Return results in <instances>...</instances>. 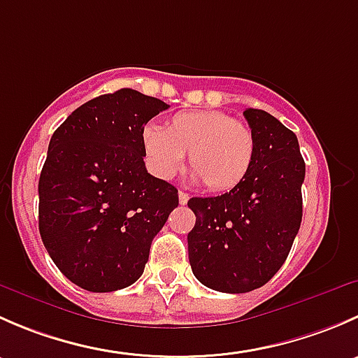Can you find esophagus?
<instances>
[{
    "label": "esophagus",
    "instance_id": "1",
    "mask_svg": "<svg viewBox=\"0 0 358 358\" xmlns=\"http://www.w3.org/2000/svg\"><path fill=\"white\" fill-rule=\"evenodd\" d=\"M189 199H190L189 194L182 192V190H180V192H178V201H180V204H187V202H189Z\"/></svg>",
    "mask_w": 358,
    "mask_h": 358
}]
</instances>
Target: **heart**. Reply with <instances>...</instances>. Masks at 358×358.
Listing matches in <instances>:
<instances>
[{"mask_svg":"<svg viewBox=\"0 0 358 358\" xmlns=\"http://www.w3.org/2000/svg\"><path fill=\"white\" fill-rule=\"evenodd\" d=\"M140 140L154 176L173 178L189 154L194 175L211 192H229L243 183L256 152L251 128L222 110L178 112L164 128L145 126Z\"/></svg>","mask_w":358,"mask_h":358,"instance_id":"heart-1","label":"heart"}]
</instances>
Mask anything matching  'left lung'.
Segmentation results:
<instances>
[{"mask_svg": "<svg viewBox=\"0 0 358 358\" xmlns=\"http://www.w3.org/2000/svg\"><path fill=\"white\" fill-rule=\"evenodd\" d=\"M256 152L243 183L216 197H192L196 225L189 259L201 284L249 292L268 282L289 255L301 225L305 161L294 133L259 109L244 110Z\"/></svg>", "mask_w": 358, "mask_h": 358, "instance_id": "left-lung-1", "label": "left lung"}]
</instances>
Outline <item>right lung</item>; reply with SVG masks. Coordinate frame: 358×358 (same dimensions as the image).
<instances>
[{
  "label": "right lung",
  "instance_id": "1",
  "mask_svg": "<svg viewBox=\"0 0 358 358\" xmlns=\"http://www.w3.org/2000/svg\"><path fill=\"white\" fill-rule=\"evenodd\" d=\"M162 100L131 88L83 103L55 129L39 176V234L76 286L110 292L143 273L178 190L147 173L142 129Z\"/></svg>",
  "mask_w": 358,
  "mask_h": 358
}]
</instances>
